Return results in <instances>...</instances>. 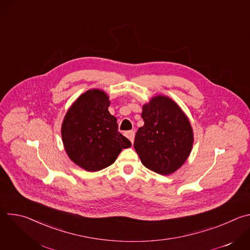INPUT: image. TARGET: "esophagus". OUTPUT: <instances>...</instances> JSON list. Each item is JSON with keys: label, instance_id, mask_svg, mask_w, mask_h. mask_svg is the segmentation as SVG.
<instances>
[{"label": "esophagus", "instance_id": "obj_1", "mask_svg": "<svg viewBox=\"0 0 250 250\" xmlns=\"http://www.w3.org/2000/svg\"><path fill=\"white\" fill-rule=\"evenodd\" d=\"M134 131L133 130H129V131H126L125 132V136L130 140V142L131 144H133V141H134Z\"/></svg>", "mask_w": 250, "mask_h": 250}]
</instances>
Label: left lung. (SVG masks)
<instances>
[{
    "label": "left lung",
    "instance_id": "1",
    "mask_svg": "<svg viewBox=\"0 0 250 250\" xmlns=\"http://www.w3.org/2000/svg\"><path fill=\"white\" fill-rule=\"evenodd\" d=\"M145 125L138 128L134 149L149 170L170 175L188 159L194 144L190 121L176 102L157 95L142 105Z\"/></svg>",
    "mask_w": 250,
    "mask_h": 250
}]
</instances>
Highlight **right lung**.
<instances>
[{
  "mask_svg": "<svg viewBox=\"0 0 250 250\" xmlns=\"http://www.w3.org/2000/svg\"><path fill=\"white\" fill-rule=\"evenodd\" d=\"M111 101L100 89L80 95L68 109L61 136L68 157L89 172L112 165L130 141L118 130L117 118L109 112Z\"/></svg>",
  "mask_w": 250,
  "mask_h": 250,
  "instance_id": "obj_1",
  "label": "right lung"
}]
</instances>
